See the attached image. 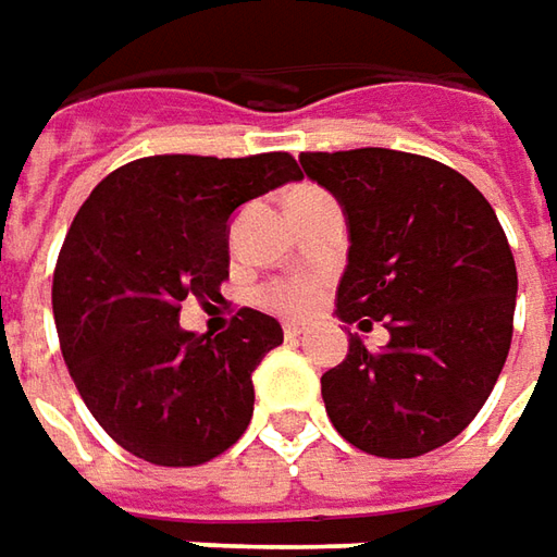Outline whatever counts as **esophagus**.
I'll return each instance as SVG.
<instances>
[{"mask_svg":"<svg viewBox=\"0 0 557 557\" xmlns=\"http://www.w3.org/2000/svg\"><path fill=\"white\" fill-rule=\"evenodd\" d=\"M305 332H308V329L301 326V323H286V326H283V338H286V342H298V338H305Z\"/></svg>","mask_w":557,"mask_h":557,"instance_id":"1","label":"esophagus"}]
</instances>
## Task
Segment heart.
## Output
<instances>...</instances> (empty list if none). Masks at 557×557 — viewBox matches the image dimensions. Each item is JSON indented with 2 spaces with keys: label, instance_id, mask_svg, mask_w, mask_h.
<instances>
[{
  "label": "heart",
  "instance_id": "b5f03b06",
  "mask_svg": "<svg viewBox=\"0 0 557 557\" xmlns=\"http://www.w3.org/2000/svg\"><path fill=\"white\" fill-rule=\"evenodd\" d=\"M313 185H301V188H295V191H310ZM317 298H320V286H317V280H280V283H271V286H264L262 301L268 308L280 310V313H308L317 305Z\"/></svg>",
  "mask_w": 557,
  "mask_h": 557
}]
</instances>
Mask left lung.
Segmentation results:
<instances>
[{"mask_svg": "<svg viewBox=\"0 0 557 557\" xmlns=\"http://www.w3.org/2000/svg\"><path fill=\"white\" fill-rule=\"evenodd\" d=\"M298 161L347 215L338 317L389 332L384 350L350 335L323 374L329 421L359 451L421 457L463 433L500 377L518 293L509 240L485 195L433 158L350 149Z\"/></svg>", "mask_w": 557, "mask_h": 557, "instance_id": "8db88e82", "label": "left lung"}]
</instances>
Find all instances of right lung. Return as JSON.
I'll return each mask as SVG.
<instances>
[{"instance_id": "add662e5", "label": "right lung", "mask_w": 557, "mask_h": 557, "mask_svg": "<svg viewBox=\"0 0 557 557\" xmlns=\"http://www.w3.org/2000/svg\"><path fill=\"white\" fill-rule=\"evenodd\" d=\"M293 180L289 151L151 154L112 170L75 213L54 268L57 335L85 406L124 451L198 467L244 436L252 372L283 329L240 308L210 338L185 332L180 308L222 298L231 213Z\"/></svg>"}]
</instances>
